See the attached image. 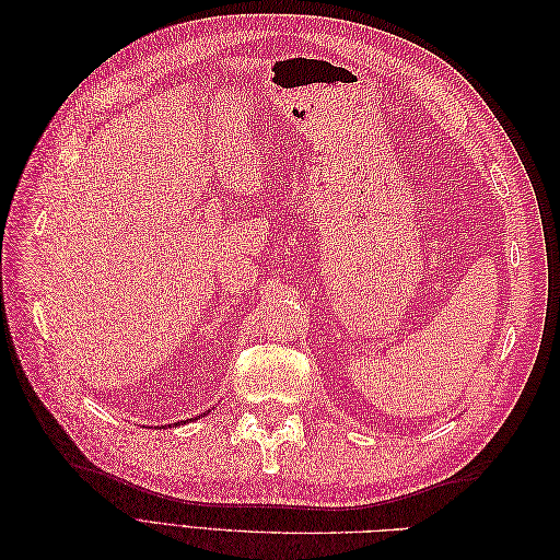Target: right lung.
I'll use <instances>...</instances> for the list:
<instances>
[{"mask_svg":"<svg viewBox=\"0 0 560 560\" xmlns=\"http://www.w3.org/2000/svg\"><path fill=\"white\" fill-rule=\"evenodd\" d=\"M202 416H208V413H200V416H196V418H194V420H198V418H202ZM184 422H186V420H184Z\"/></svg>","mask_w":560,"mask_h":560,"instance_id":"1","label":"right lung"}]
</instances>
